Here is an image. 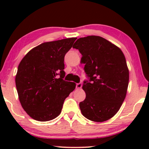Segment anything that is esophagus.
Segmentation results:
<instances>
[{"mask_svg": "<svg viewBox=\"0 0 149 149\" xmlns=\"http://www.w3.org/2000/svg\"><path fill=\"white\" fill-rule=\"evenodd\" d=\"M82 88V83H77L76 84V88L78 89H80Z\"/></svg>", "mask_w": 149, "mask_h": 149, "instance_id": "34e87169", "label": "esophagus"}]
</instances>
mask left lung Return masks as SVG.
<instances>
[{
	"mask_svg": "<svg viewBox=\"0 0 149 149\" xmlns=\"http://www.w3.org/2000/svg\"><path fill=\"white\" fill-rule=\"evenodd\" d=\"M73 47L82 54L88 78L83 85L86 97L79 104L82 114L95 122L111 118L127 94L129 71L124 54L117 46L96 36L80 38Z\"/></svg>",
	"mask_w": 149,
	"mask_h": 149,
	"instance_id": "8db88e82",
	"label": "left lung"
}]
</instances>
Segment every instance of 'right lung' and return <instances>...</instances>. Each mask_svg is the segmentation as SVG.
I'll use <instances>...</instances> for the list:
<instances>
[{"label":"right lung","mask_w":149,"mask_h":149,"mask_svg":"<svg viewBox=\"0 0 149 149\" xmlns=\"http://www.w3.org/2000/svg\"><path fill=\"white\" fill-rule=\"evenodd\" d=\"M76 38L40 44L30 50L18 66L15 83L24 110L38 121L60 114L65 99L76 83L64 80V56Z\"/></svg>","instance_id":"1"}]
</instances>
